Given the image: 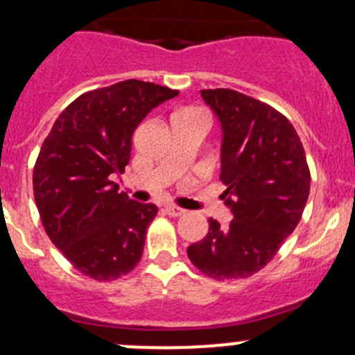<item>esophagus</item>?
<instances>
[{
    "label": "esophagus",
    "instance_id": "obj_1",
    "mask_svg": "<svg viewBox=\"0 0 355 355\" xmlns=\"http://www.w3.org/2000/svg\"><path fill=\"white\" fill-rule=\"evenodd\" d=\"M166 213L170 214V216H182V214H185L187 211H185L184 207L178 206H166Z\"/></svg>",
    "mask_w": 355,
    "mask_h": 355
}]
</instances>
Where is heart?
I'll return each instance as SVG.
<instances>
[{"label": "heart", "mask_w": 355, "mask_h": 355, "mask_svg": "<svg viewBox=\"0 0 355 355\" xmlns=\"http://www.w3.org/2000/svg\"><path fill=\"white\" fill-rule=\"evenodd\" d=\"M177 118H200V120H207V114L199 108H182L173 114V120Z\"/></svg>", "instance_id": "heart-1"}]
</instances>
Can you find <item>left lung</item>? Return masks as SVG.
I'll list each match as a JSON object with an SVG mask.
<instances>
[{
    "instance_id": "1",
    "label": "left lung",
    "mask_w": 355,
    "mask_h": 355,
    "mask_svg": "<svg viewBox=\"0 0 355 355\" xmlns=\"http://www.w3.org/2000/svg\"><path fill=\"white\" fill-rule=\"evenodd\" d=\"M223 128L221 194L234 220H209L202 241L187 249L191 263L213 280H242L263 270L302 218L311 171L288 118L234 89H202Z\"/></svg>"
}]
</instances>
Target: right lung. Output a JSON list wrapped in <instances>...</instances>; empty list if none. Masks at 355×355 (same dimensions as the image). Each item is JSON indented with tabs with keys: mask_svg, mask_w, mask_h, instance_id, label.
<instances>
[{
	"mask_svg": "<svg viewBox=\"0 0 355 355\" xmlns=\"http://www.w3.org/2000/svg\"><path fill=\"white\" fill-rule=\"evenodd\" d=\"M177 94L135 78L84 92L42 142L32 175L42 227L71 266L92 280H118L141 261L157 207L118 192L113 177L130 161L137 125Z\"/></svg>",
	"mask_w": 355,
	"mask_h": 355,
	"instance_id": "1",
	"label": "right lung"
}]
</instances>
